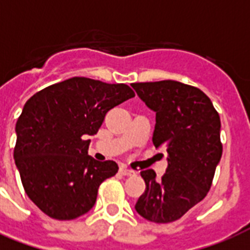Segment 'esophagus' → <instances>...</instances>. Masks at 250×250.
Listing matches in <instances>:
<instances>
[{
    "label": "esophagus",
    "mask_w": 250,
    "mask_h": 250,
    "mask_svg": "<svg viewBox=\"0 0 250 250\" xmlns=\"http://www.w3.org/2000/svg\"><path fill=\"white\" fill-rule=\"evenodd\" d=\"M121 174L125 175V176H132V175H135V171L129 170L127 167H121Z\"/></svg>",
    "instance_id": "34e87169"
}]
</instances>
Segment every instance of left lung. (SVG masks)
I'll list each match as a JSON object with an SVG mask.
<instances>
[{"mask_svg": "<svg viewBox=\"0 0 250 250\" xmlns=\"http://www.w3.org/2000/svg\"><path fill=\"white\" fill-rule=\"evenodd\" d=\"M156 113L153 144L167 152L161 179L141 171L145 192L135 209L154 223H170L202 201L222 157L221 118L210 98L196 86L175 80L131 84Z\"/></svg>", "mask_w": 250, "mask_h": 250, "instance_id": "obj_1", "label": "left lung"}]
</instances>
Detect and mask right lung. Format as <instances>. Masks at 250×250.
I'll list each match as a JSON object with an SVG mask.
<instances>
[{"label":"right lung","mask_w":250,"mask_h":250,"mask_svg":"<svg viewBox=\"0 0 250 250\" xmlns=\"http://www.w3.org/2000/svg\"><path fill=\"white\" fill-rule=\"evenodd\" d=\"M135 97L125 84L71 78L37 92L18 118L14 160L25 193L53 219L71 221L94 206L98 187L118 172L114 161L88 156L114 106Z\"/></svg>","instance_id":"obj_1"}]
</instances>
